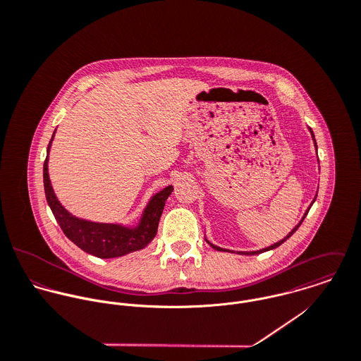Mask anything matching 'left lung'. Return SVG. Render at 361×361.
Wrapping results in <instances>:
<instances>
[{"label":"left lung","mask_w":361,"mask_h":361,"mask_svg":"<svg viewBox=\"0 0 361 361\" xmlns=\"http://www.w3.org/2000/svg\"><path fill=\"white\" fill-rule=\"evenodd\" d=\"M311 135H312V139H314V133H312V132H311ZM314 143H315V139H314ZM315 146H317V143H315ZM314 202H315V199H314ZM310 209V208H309ZM309 209H307V211H306V214H305V216H303V219H305V218H306V215H307V212H309ZM303 219H302V221H300V222H299V225H296V226H295V228H293V231H292V232H290V233H289V235H288V236H286V238H285V239H282V240H279V242H278V243H274V245H272V246H269V247H265V249H261V250H257V252H245V253H239V255H247V256H253V255H259V253H264V252H268V250H272V249H276V247H278V246H281V245H282V243H283V242H285V240H288V239H289V238H290V236H292V235H293V233H295V232H296V231H298V228H299V226H300V224H302V222H303ZM208 243H209V242H208ZM209 245H211V243H209ZM211 247H214V249H215V250H218V252H225V250H224V249H221V247H218V246H214V245H211Z\"/></svg>","instance_id":"8db88e82"}]
</instances>
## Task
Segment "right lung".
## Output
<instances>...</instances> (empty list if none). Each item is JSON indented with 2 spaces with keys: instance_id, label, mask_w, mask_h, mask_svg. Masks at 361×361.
<instances>
[{
  "instance_id": "obj_1",
  "label": "right lung",
  "mask_w": 361,
  "mask_h": 361,
  "mask_svg": "<svg viewBox=\"0 0 361 361\" xmlns=\"http://www.w3.org/2000/svg\"><path fill=\"white\" fill-rule=\"evenodd\" d=\"M50 145L43 166L44 192L47 203L51 208L52 214L65 236L83 252L99 258L121 257L128 253L145 249L157 235L162 209L173 188L168 186L155 195L150 200L149 206L146 207L142 221L136 228H125L115 224H99L79 219L61 206V203L54 195L47 166Z\"/></svg>"
}]
</instances>
